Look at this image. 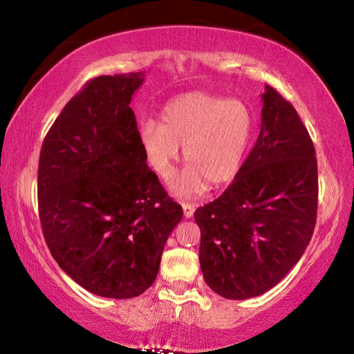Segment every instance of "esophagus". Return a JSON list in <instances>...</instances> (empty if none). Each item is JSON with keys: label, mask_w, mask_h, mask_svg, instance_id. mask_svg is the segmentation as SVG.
I'll list each match as a JSON object with an SVG mask.
<instances>
[{"label": "esophagus", "mask_w": 354, "mask_h": 354, "mask_svg": "<svg viewBox=\"0 0 354 354\" xmlns=\"http://www.w3.org/2000/svg\"><path fill=\"white\" fill-rule=\"evenodd\" d=\"M183 211H184V217H185V218L194 217L195 205H190V203H183Z\"/></svg>", "instance_id": "1"}]
</instances>
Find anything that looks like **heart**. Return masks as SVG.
Segmentation results:
<instances>
[{
	"mask_svg": "<svg viewBox=\"0 0 354 354\" xmlns=\"http://www.w3.org/2000/svg\"><path fill=\"white\" fill-rule=\"evenodd\" d=\"M254 131V115L241 100L190 92L171 100L162 112V124L147 120L139 137L148 165L167 179L184 147L189 164L181 178L171 183L176 195L201 194L207 183L231 181L247 158Z\"/></svg>",
	"mask_w": 354,
	"mask_h": 354,
	"instance_id": "b5f03b06",
	"label": "heart"
}]
</instances>
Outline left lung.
I'll return each mask as SVG.
<instances>
[{
	"label": "left lung",
	"mask_w": 354,
	"mask_h": 354,
	"mask_svg": "<svg viewBox=\"0 0 354 354\" xmlns=\"http://www.w3.org/2000/svg\"><path fill=\"white\" fill-rule=\"evenodd\" d=\"M317 201L314 143L295 107L266 86L261 133L250 156L230 187L195 211L207 286L227 299L270 290L309 245Z\"/></svg>",
	"instance_id": "obj_1"
}]
</instances>
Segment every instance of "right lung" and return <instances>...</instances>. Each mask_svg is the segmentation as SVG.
<instances>
[{"label": "right lung", "mask_w": 354, "mask_h": 354, "mask_svg": "<svg viewBox=\"0 0 354 354\" xmlns=\"http://www.w3.org/2000/svg\"><path fill=\"white\" fill-rule=\"evenodd\" d=\"M143 73L98 76L48 131L39 159V215L59 267L84 289L134 298L158 277L183 207L149 170L129 107Z\"/></svg>", "instance_id": "add662e5"}]
</instances>
